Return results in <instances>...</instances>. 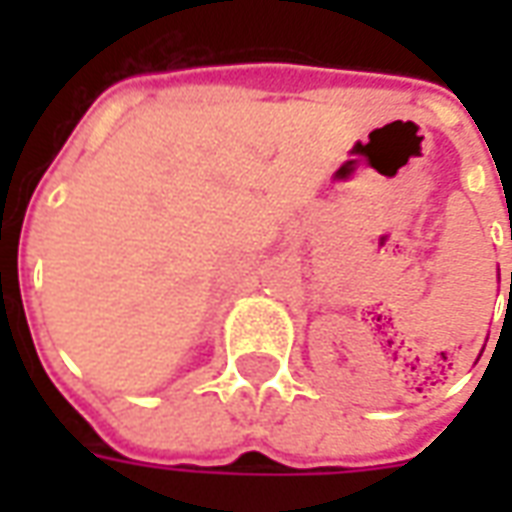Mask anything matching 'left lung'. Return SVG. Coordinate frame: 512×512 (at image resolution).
I'll use <instances>...</instances> for the list:
<instances>
[{
	"label": "left lung",
	"instance_id": "obj_1",
	"mask_svg": "<svg viewBox=\"0 0 512 512\" xmlns=\"http://www.w3.org/2000/svg\"><path fill=\"white\" fill-rule=\"evenodd\" d=\"M510 282H512V279H510Z\"/></svg>",
	"mask_w": 512,
	"mask_h": 512
}]
</instances>
